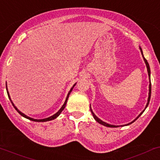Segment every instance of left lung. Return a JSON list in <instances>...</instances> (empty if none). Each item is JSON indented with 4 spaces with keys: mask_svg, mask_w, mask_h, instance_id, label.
I'll return each mask as SVG.
<instances>
[{
    "mask_svg": "<svg viewBox=\"0 0 160 160\" xmlns=\"http://www.w3.org/2000/svg\"><path fill=\"white\" fill-rule=\"evenodd\" d=\"M140 52H141L142 56H143V60H144V62H145V64H146V66H147V72H148L149 80H150V84H149V93H148V99H147V105H146V107H145V108H144V109L143 110V111H142L141 112H140V115H138V116L136 118H135L134 121H132V122H131L128 123V124H124V125H113V124H108V123H106V122H103V121H102L101 119H99V118H98L97 116H96V115H95V114H94V112H92V108H91V105H90V111H91V112H92V116H93V118H94V119H95V120H96V122H97L98 123H99V124H102V125H104V126H106V127H108V128H118V127H119V126H122H122L129 125V124H132L133 122H134L135 121H136L137 119H138V118H139V117L140 116V115H141L142 114H143V112L145 111V109H146V108H147V106H148V105H149V102H150V96H151V83H150V65H149L148 62H147V61L146 60V58H144V56H143V51H142V49H141V48H140Z\"/></svg>",
    "mask_w": 160,
    "mask_h": 160,
    "instance_id": "left-lung-1",
    "label": "left lung"
}]
</instances>
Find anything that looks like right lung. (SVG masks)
<instances>
[{"label": "right lung", "mask_w": 160, "mask_h": 160, "mask_svg": "<svg viewBox=\"0 0 160 160\" xmlns=\"http://www.w3.org/2000/svg\"><path fill=\"white\" fill-rule=\"evenodd\" d=\"M77 84V83H74L73 84V87H71V89H70V91H69V92H68V96H67V97H66V99H65V102H64V105H63L62 106H61V108H60V109L58 110V112H56L55 114H54V115H52V116H50V117H48V118H44V119H35V118H30V117H29V116H27V115H26L25 114H23L22 113V112H21L20 110L18 109V108H17V107L15 106V105L13 104V102H12V100H11V99H10V94H9V92H8V87H7V83H6V89H7V92H8V97H9V99H10V102H11V103L12 104H13V107H14V108L16 110H17V112H18V113L20 114V115H22V117H24V118H27V119H29V120H31V121H33V122H48V121H52V120H54V119H55L57 117H58L59 115H60V114L61 113V112L63 111V110L64 109V108H65V106H66V104H67V102H68V97H69V95L71 94V91L73 90V87H75V85H76Z\"/></svg>", "instance_id": "right-lung-1"}]
</instances>
